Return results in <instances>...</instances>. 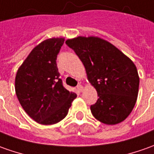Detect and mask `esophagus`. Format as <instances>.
<instances>
[{
	"instance_id": "obj_1",
	"label": "esophagus",
	"mask_w": 154,
	"mask_h": 154,
	"mask_svg": "<svg viewBox=\"0 0 154 154\" xmlns=\"http://www.w3.org/2000/svg\"><path fill=\"white\" fill-rule=\"evenodd\" d=\"M77 88V89H78V91H79V92H82V91H83V87H82V85H78Z\"/></svg>"
}]
</instances>
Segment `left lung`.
<instances>
[{
	"mask_svg": "<svg viewBox=\"0 0 154 154\" xmlns=\"http://www.w3.org/2000/svg\"><path fill=\"white\" fill-rule=\"evenodd\" d=\"M66 44L85 67L88 80L99 99L91 105L93 116L106 125H116L134 108L139 76L133 61L111 43L95 36L69 38Z\"/></svg>",
	"mask_w": 154,
	"mask_h": 154,
	"instance_id": "1",
	"label": "left lung"
}]
</instances>
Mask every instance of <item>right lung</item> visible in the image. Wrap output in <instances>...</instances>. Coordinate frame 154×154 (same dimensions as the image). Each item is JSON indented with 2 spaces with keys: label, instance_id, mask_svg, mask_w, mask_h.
Here are the masks:
<instances>
[{
  "label": "right lung",
  "instance_id": "1",
  "mask_svg": "<svg viewBox=\"0 0 154 154\" xmlns=\"http://www.w3.org/2000/svg\"><path fill=\"white\" fill-rule=\"evenodd\" d=\"M64 38H48L33 48L19 66L15 91L29 116L42 125H53L66 116L77 94L66 89L56 65Z\"/></svg>",
  "mask_w": 154,
  "mask_h": 154
}]
</instances>
